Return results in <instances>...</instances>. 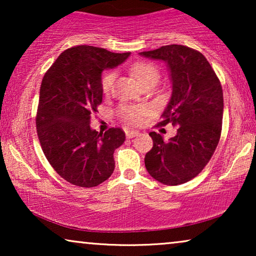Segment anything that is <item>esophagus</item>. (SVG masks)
<instances>
[{
  "instance_id": "esophagus-1",
  "label": "esophagus",
  "mask_w": 256,
  "mask_h": 256,
  "mask_svg": "<svg viewBox=\"0 0 256 256\" xmlns=\"http://www.w3.org/2000/svg\"><path fill=\"white\" fill-rule=\"evenodd\" d=\"M138 135V130H130V129H127V130H126V136H127V138H132Z\"/></svg>"
}]
</instances>
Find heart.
<instances>
[{
    "label": "heart",
    "instance_id": "b5f03b06",
    "mask_svg": "<svg viewBox=\"0 0 256 256\" xmlns=\"http://www.w3.org/2000/svg\"><path fill=\"white\" fill-rule=\"evenodd\" d=\"M130 71L135 78L138 80L142 85L146 82H155L160 78V72L155 65L148 62H138L132 65ZM115 80V73L110 71L104 73L101 78V90L104 94H108L113 88V84ZM150 113V107L146 104H135V106H127L124 104L118 108V114L121 118L130 124H140L143 121L144 116Z\"/></svg>",
    "mask_w": 256,
    "mask_h": 256
}]
</instances>
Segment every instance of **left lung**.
Segmentation results:
<instances>
[{
    "label": "left lung",
    "mask_w": 256,
    "mask_h": 256,
    "mask_svg": "<svg viewBox=\"0 0 256 256\" xmlns=\"http://www.w3.org/2000/svg\"><path fill=\"white\" fill-rule=\"evenodd\" d=\"M142 56L166 62L172 96L158 126H177L166 142L149 132L154 146L144 157L150 176L166 185H180L198 176L210 162L222 135L224 96L222 84L204 56L184 45L171 44Z\"/></svg>",
    "instance_id": "8db88e82"
}]
</instances>
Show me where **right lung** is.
I'll return each instance as SVG.
<instances>
[{
	"instance_id": "right-lung-1",
	"label": "right lung",
	"mask_w": 256,
	"mask_h": 256,
	"mask_svg": "<svg viewBox=\"0 0 256 256\" xmlns=\"http://www.w3.org/2000/svg\"><path fill=\"white\" fill-rule=\"evenodd\" d=\"M129 54L78 45L62 52L42 80L38 140L56 172L76 186H98L114 171L113 154L124 142V132L110 128L98 132L90 129V120L102 102L101 73Z\"/></svg>"
}]
</instances>
